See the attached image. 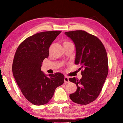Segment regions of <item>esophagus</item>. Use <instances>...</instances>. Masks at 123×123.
<instances>
[{"instance_id":"esophagus-1","label":"esophagus","mask_w":123,"mask_h":123,"mask_svg":"<svg viewBox=\"0 0 123 123\" xmlns=\"http://www.w3.org/2000/svg\"><path fill=\"white\" fill-rule=\"evenodd\" d=\"M64 81H65V83H66V84L68 83L69 82L68 78V77H67V76H66V77H65V80H64Z\"/></svg>"}]
</instances>
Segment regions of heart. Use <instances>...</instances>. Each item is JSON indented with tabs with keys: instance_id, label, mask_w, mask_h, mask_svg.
<instances>
[{
	"instance_id": "b5f03b06",
	"label": "heart",
	"mask_w": 123,
	"mask_h": 123,
	"mask_svg": "<svg viewBox=\"0 0 123 123\" xmlns=\"http://www.w3.org/2000/svg\"><path fill=\"white\" fill-rule=\"evenodd\" d=\"M72 43H70V42H65L63 43V45H67V44H71Z\"/></svg>"
}]
</instances>
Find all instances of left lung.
Instances as JSON below:
<instances>
[{"instance_id":"left-lung-1","label":"left lung","mask_w":123,"mask_h":123,"mask_svg":"<svg viewBox=\"0 0 123 123\" xmlns=\"http://www.w3.org/2000/svg\"><path fill=\"white\" fill-rule=\"evenodd\" d=\"M75 46L74 63L80 65L82 77L78 80L69 78L77 89L69 98L74 102L87 105L98 96L108 74L107 52L101 41L96 37L84 31L66 32Z\"/></svg>"}]
</instances>
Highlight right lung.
Listing matches in <instances>:
<instances>
[{
  "label": "right lung",
  "instance_id": "right-lung-1",
  "mask_svg": "<svg viewBox=\"0 0 123 123\" xmlns=\"http://www.w3.org/2000/svg\"><path fill=\"white\" fill-rule=\"evenodd\" d=\"M61 31H44L26 38L17 48L12 63L16 83L27 100L36 106L47 104L57 87L62 85L61 73L45 74L42 63L49 55V48Z\"/></svg>",
  "mask_w": 123,
  "mask_h": 123
}]
</instances>
